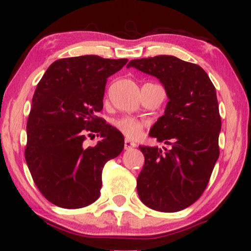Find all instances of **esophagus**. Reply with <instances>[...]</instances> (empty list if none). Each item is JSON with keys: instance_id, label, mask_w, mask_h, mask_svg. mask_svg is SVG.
Segmentation results:
<instances>
[{"instance_id": "obj_1", "label": "esophagus", "mask_w": 251, "mask_h": 251, "mask_svg": "<svg viewBox=\"0 0 251 251\" xmlns=\"http://www.w3.org/2000/svg\"><path fill=\"white\" fill-rule=\"evenodd\" d=\"M135 146H136L135 143L132 142L131 140H128V139H126V140H125V143H124V147H125L126 150H129V149L135 148Z\"/></svg>"}]
</instances>
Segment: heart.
Returning <instances> with one entry per match:
<instances>
[{
	"label": "heart",
	"mask_w": 251,
	"mask_h": 251,
	"mask_svg": "<svg viewBox=\"0 0 251 251\" xmlns=\"http://www.w3.org/2000/svg\"><path fill=\"white\" fill-rule=\"evenodd\" d=\"M113 126L120 133L127 136L128 139L138 140L143 135V129H145L146 124L142 120L134 118V117L125 116L113 120Z\"/></svg>",
	"instance_id": "1"
}]
</instances>
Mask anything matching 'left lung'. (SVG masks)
<instances>
[{"mask_svg": "<svg viewBox=\"0 0 251 251\" xmlns=\"http://www.w3.org/2000/svg\"><path fill=\"white\" fill-rule=\"evenodd\" d=\"M132 66L158 78L169 98L150 136L171 148L140 147L145 165L136 181L139 198L156 211H180L201 198L219 157L216 88L201 66L175 56L132 59Z\"/></svg>", "mask_w": 251, "mask_h": 251, "instance_id": "obj_1", "label": "left lung"}]
</instances>
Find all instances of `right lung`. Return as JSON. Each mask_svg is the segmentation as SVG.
<instances>
[{
    "label": "right lung",
    "instance_id": "right-lung-1",
    "mask_svg": "<svg viewBox=\"0 0 251 251\" xmlns=\"http://www.w3.org/2000/svg\"><path fill=\"white\" fill-rule=\"evenodd\" d=\"M127 61L96 55L57 59L36 86L25 158L33 181L52 204L80 209L99 199L103 166L123 151L124 138L98 113L106 80ZM92 132L101 141L86 147Z\"/></svg>",
    "mask_w": 251,
    "mask_h": 251
}]
</instances>
